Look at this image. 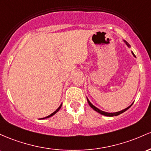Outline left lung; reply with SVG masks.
Segmentation results:
<instances>
[{"label":"left lung","instance_id":"obj_1","mask_svg":"<svg viewBox=\"0 0 151 151\" xmlns=\"http://www.w3.org/2000/svg\"><path fill=\"white\" fill-rule=\"evenodd\" d=\"M124 42L125 43H126V44L127 45H128V47H130V45H129V44H128V43H127V42L126 41V40H124ZM132 53H133V55H134L135 56V55H134V53H133V52H132ZM87 101H88V104H89V106H91V108H93V109L94 110V111H96V112H98V113H101V115H103V116H109V117H111V116H118V115H120V114H121V113H123V112H125V111H126L128 109V108H130L131 107V106L132 105H133V103H132L131 105H130V106H128V108H125V109H123V110H122V111H118V112H116V113H107V112H105V111H101V110H100V109H98V108H96V106H94L92 104V103H91V102H90L89 101V100L87 98Z\"/></svg>","mask_w":151,"mask_h":151}]
</instances>
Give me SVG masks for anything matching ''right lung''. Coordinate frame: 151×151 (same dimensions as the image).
Here are the masks:
<instances>
[{
    "mask_svg": "<svg viewBox=\"0 0 151 151\" xmlns=\"http://www.w3.org/2000/svg\"><path fill=\"white\" fill-rule=\"evenodd\" d=\"M61 106H62V104H61V105H60V106H59V107H58V108H57V109H56V110H55V111H54V112H53V113H51V114H50V115H49V116H46V117H45V118H42V119H44V118H50V117L53 116V115H55V113H56L58 112V111H59V110H60V108H61Z\"/></svg>",
    "mask_w": 151,
    "mask_h": 151,
    "instance_id": "obj_1",
    "label": "right lung"
}]
</instances>
